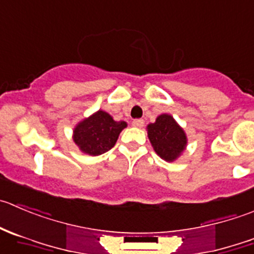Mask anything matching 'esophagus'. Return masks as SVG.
Returning a JSON list of instances; mask_svg holds the SVG:
<instances>
[{
    "label": "esophagus",
    "mask_w": 254,
    "mask_h": 254,
    "mask_svg": "<svg viewBox=\"0 0 254 254\" xmlns=\"http://www.w3.org/2000/svg\"><path fill=\"white\" fill-rule=\"evenodd\" d=\"M132 127H144V120L142 119H136L132 122Z\"/></svg>",
    "instance_id": "34e87169"
}]
</instances>
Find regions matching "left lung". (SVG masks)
<instances>
[{
	"mask_svg": "<svg viewBox=\"0 0 254 254\" xmlns=\"http://www.w3.org/2000/svg\"><path fill=\"white\" fill-rule=\"evenodd\" d=\"M147 136L155 152L165 161H175L187 145L184 129L169 114H161L147 125Z\"/></svg>",
	"mask_w": 254,
	"mask_h": 254,
	"instance_id": "obj_1",
	"label": "left lung"
}]
</instances>
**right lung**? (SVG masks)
<instances>
[{"label": "right lung", "instance_id": "1", "mask_svg": "<svg viewBox=\"0 0 254 254\" xmlns=\"http://www.w3.org/2000/svg\"><path fill=\"white\" fill-rule=\"evenodd\" d=\"M124 127H127L125 122H115L107 112L98 110L78 123L73 130V140L82 152L98 156L114 146Z\"/></svg>", "mask_w": 254, "mask_h": 254}]
</instances>
